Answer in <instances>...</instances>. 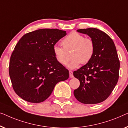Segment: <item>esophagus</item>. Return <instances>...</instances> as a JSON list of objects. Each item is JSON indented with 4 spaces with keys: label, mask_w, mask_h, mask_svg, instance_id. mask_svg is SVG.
<instances>
[{
    "label": "esophagus",
    "mask_w": 128,
    "mask_h": 128,
    "mask_svg": "<svg viewBox=\"0 0 128 128\" xmlns=\"http://www.w3.org/2000/svg\"><path fill=\"white\" fill-rule=\"evenodd\" d=\"M69 74H70V78H73V77H74L73 72L72 71H69Z\"/></svg>",
    "instance_id": "esophagus-1"
}]
</instances>
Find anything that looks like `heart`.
<instances>
[{
	"label": "heart",
	"mask_w": 128,
	"mask_h": 128,
	"mask_svg": "<svg viewBox=\"0 0 128 128\" xmlns=\"http://www.w3.org/2000/svg\"><path fill=\"white\" fill-rule=\"evenodd\" d=\"M62 44L63 48L55 45L53 51L57 62L62 65L68 62L67 52L72 50L71 62L68 64V67L75 68L82 64L89 62L94 55V44L89 38H84L82 34L76 32H72L62 39Z\"/></svg>",
	"instance_id": "b5f03b06"
}]
</instances>
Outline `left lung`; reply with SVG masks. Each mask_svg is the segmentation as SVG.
Segmentation results:
<instances>
[{"label": "left lung", "instance_id": "1", "mask_svg": "<svg viewBox=\"0 0 128 128\" xmlns=\"http://www.w3.org/2000/svg\"><path fill=\"white\" fill-rule=\"evenodd\" d=\"M77 31L90 37L95 48L91 60L74 72V76L80 82L74 94L82 103H99L107 99L118 80L120 62L116 46L107 34L97 28Z\"/></svg>", "mask_w": 128, "mask_h": 128}]
</instances>
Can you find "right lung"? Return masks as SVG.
I'll return each mask as SVG.
<instances>
[{
  "label": "right lung",
  "mask_w": 128,
  "mask_h": 128,
  "mask_svg": "<svg viewBox=\"0 0 128 128\" xmlns=\"http://www.w3.org/2000/svg\"><path fill=\"white\" fill-rule=\"evenodd\" d=\"M66 35L58 29H40L25 34L11 56L9 75L18 96L30 102L46 100L69 71L56 60L53 48Z\"/></svg>",
  "instance_id": "right-lung-1"
}]
</instances>
